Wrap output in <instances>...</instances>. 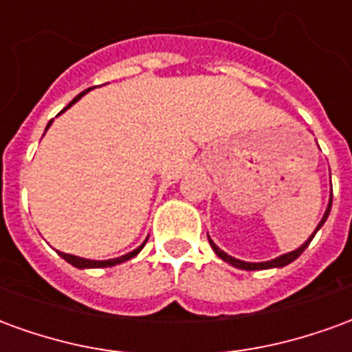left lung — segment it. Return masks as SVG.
<instances>
[{
    "label": "left lung",
    "mask_w": 352,
    "mask_h": 352,
    "mask_svg": "<svg viewBox=\"0 0 352 352\" xmlns=\"http://www.w3.org/2000/svg\"><path fill=\"white\" fill-rule=\"evenodd\" d=\"M330 209H332V194H330V201H328V207H326V213L324 217H322V221L318 222V226L315 228V232L311 234V237L305 241V243L302 245V247H298L296 251L292 252H287V254H280V256H277V258H273V260H267V262H243V260H237L234 258V256H230V254H226L224 251H221L217 245L209 239V243H211V247H213V251L217 252V256L219 258H222L224 262H228V264H232L234 267H239V270H247V272H254V270H270V267H283V265H287L290 264V262H294L300 254H302L305 249H307V245L311 243V239L315 237V234H317L318 230L322 228V224L326 222V219H328V214H330Z\"/></svg>",
    "instance_id": "obj_1"
}]
</instances>
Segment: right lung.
I'll return each instance as SVG.
<instances>
[{
	"instance_id": "obj_1",
	"label": "right lung",
	"mask_w": 352,
	"mask_h": 352,
	"mask_svg": "<svg viewBox=\"0 0 352 352\" xmlns=\"http://www.w3.org/2000/svg\"><path fill=\"white\" fill-rule=\"evenodd\" d=\"M88 90H90V88H88ZM88 90H85V92H80L79 96H77V98H73L72 103H69V105H67V107H65L64 111H67V109L72 107L75 101H79L80 98H82V96H85V94L88 92ZM64 111H62V113H64ZM62 113H60V115H62ZM50 124H52V120H50V122L47 124V130H49ZM145 243H146V241H145ZM145 243L141 245V247H138L135 251H131V252H128V254H124V256H120V258H111V260H88V258H80V256H73V254H65V252H60V251H58V254H60V256H62V258H64L65 262H69V264L75 265V267H79V270H87V267H111V265L122 264V262H126V260L133 258V256H135V254H139V251H141V249L145 247Z\"/></svg>"
}]
</instances>
